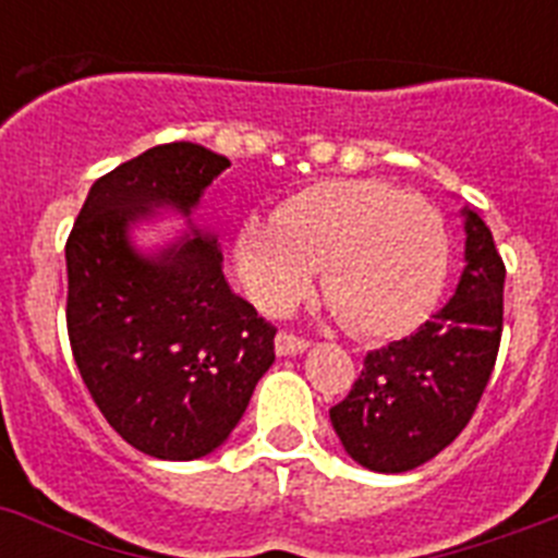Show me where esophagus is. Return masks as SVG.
<instances>
[{"instance_id":"1","label":"esophagus","mask_w":558,"mask_h":558,"mask_svg":"<svg viewBox=\"0 0 558 558\" xmlns=\"http://www.w3.org/2000/svg\"><path fill=\"white\" fill-rule=\"evenodd\" d=\"M275 351H278V356H294V353L308 351V339L280 331L278 337H275Z\"/></svg>"}]
</instances>
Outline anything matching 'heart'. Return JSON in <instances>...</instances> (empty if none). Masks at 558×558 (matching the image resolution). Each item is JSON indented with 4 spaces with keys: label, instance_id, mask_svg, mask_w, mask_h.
<instances>
[{
    "label": "heart",
    "instance_id": "1",
    "mask_svg": "<svg viewBox=\"0 0 558 558\" xmlns=\"http://www.w3.org/2000/svg\"><path fill=\"white\" fill-rule=\"evenodd\" d=\"M449 230L438 207L379 179H323L289 196L272 221L235 235V272L269 314L323 292L348 328L387 339L410 331L438 303L449 275Z\"/></svg>",
    "mask_w": 558,
    "mask_h": 558
}]
</instances>
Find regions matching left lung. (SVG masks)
Returning <instances> with one entry per match:
<instances>
[{
  "label": "left lung",
  "mask_w": 558,
  "mask_h": 558,
  "mask_svg": "<svg viewBox=\"0 0 558 558\" xmlns=\"http://www.w3.org/2000/svg\"><path fill=\"white\" fill-rule=\"evenodd\" d=\"M466 266L438 314L371 351L331 424L360 466L401 474L447 449L477 410L497 362L506 266L486 221L463 207Z\"/></svg>",
  "instance_id": "8db88e82"
}]
</instances>
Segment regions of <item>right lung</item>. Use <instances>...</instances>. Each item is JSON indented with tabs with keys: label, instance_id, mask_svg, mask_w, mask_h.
Wrapping results in <instances>:
<instances>
[{
	"label": "right lung",
	"instance_id": "right-lung-1",
	"mask_svg": "<svg viewBox=\"0 0 558 558\" xmlns=\"http://www.w3.org/2000/svg\"><path fill=\"white\" fill-rule=\"evenodd\" d=\"M230 159L168 143L92 185L66 241V331L111 429L159 460L219 449L275 362V328L232 292L219 239L193 225ZM177 211L189 232L143 253L131 232Z\"/></svg>",
	"mask_w": 558,
	"mask_h": 558
}]
</instances>
